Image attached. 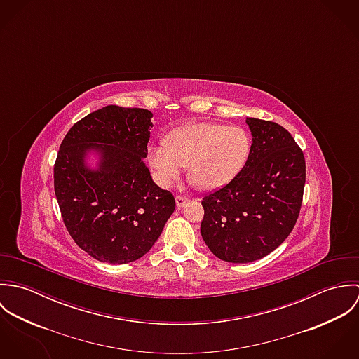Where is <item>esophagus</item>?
Masks as SVG:
<instances>
[{
    "mask_svg": "<svg viewBox=\"0 0 359 359\" xmlns=\"http://www.w3.org/2000/svg\"><path fill=\"white\" fill-rule=\"evenodd\" d=\"M188 201H189V198H187V196H182V195H177L175 196V203H177L178 208H182Z\"/></svg>",
    "mask_w": 359,
    "mask_h": 359,
    "instance_id": "obj_1",
    "label": "esophagus"
}]
</instances>
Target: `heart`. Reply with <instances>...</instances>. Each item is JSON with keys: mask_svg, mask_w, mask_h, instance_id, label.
I'll list each match as a JSON object with an SVG mask.
<instances>
[{"mask_svg": "<svg viewBox=\"0 0 359 359\" xmlns=\"http://www.w3.org/2000/svg\"><path fill=\"white\" fill-rule=\"evenodd\" d=\"M252 148L248 131L221 123H191L172 131L165 142L148 147L156 180L170 187L188 164L191 182L203 191L229 184L245 167Z\"/></svg>", "mask_w": 359, "mask_h": 359, "instance_id": "obj_1", "label": "heart"}]
</instances>
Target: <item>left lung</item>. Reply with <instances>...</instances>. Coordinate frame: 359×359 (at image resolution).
<instances>
[{"label":"left lung","mask_w":359,"mask_h":359,"mask_svg":"<svg viewBox=\"0 0 359 359\" xmlns=\"http://www.w3.org/2000/svg\"><path fill=\"white\" fill-rule=\"evenodd\" d=\"M249 158L226 185L205 195L202 238L214 256L252 262L290 235L303 203L306 158L292 134L273 121L248 117Z\"/></svg>","instance_id":"1"}]
</instances>
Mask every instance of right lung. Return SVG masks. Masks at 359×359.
I'll use <instances>...</instances> for the list:
<instances>
[{
  "instance_id": "right-lung-1",
  "label": "right lung",
  "mask_w": 359,
  "mask_h": 359,
  "mask_svg": "<svg viewBox=\"0 0 359 359\" xmlns=\"http://www.w3.org/2000/svg\"><path fill=\"white\" fill-rule=\"evenodd\" d=\"M152 113L109 104L79 120L63 138L53 165V188L65 226L76 245L98 261L127 264L145 256L175 210L145 164ZM101 150L102 167L83 156Z\"/></svg>"
}]
</instances>
